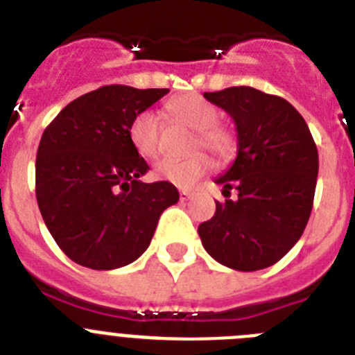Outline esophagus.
<instances>
[{
  "mask_svg": "<svg viewBox=\"0 0 355 355\" xmlns=\"http://www.w3.org/2000/svg\"><path fill=\"white\" fill-rule=\"evenodd\" d=\"M180 199L183 200V202H184V200H190V199H192V193L188 192V190H181V192H180Z\"/></svg>",
  "mask_w": 355,
  "mask_h": 355,
  "instance_id": "1",
  "label": "esophagus"
}]
</instances>
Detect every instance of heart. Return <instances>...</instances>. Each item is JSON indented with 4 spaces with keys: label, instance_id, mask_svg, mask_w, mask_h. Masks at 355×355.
Instances as JSON below:
<instances>
[{
    "label": "heart",
    "instance_id": "heart-1",
    "mask_svg": "<svg viewBox=\"0 0 355 355\" xmlns=\"http://www.w3.org/2000/svg\"><path fill=\"white\" fill-rule=\"evenodd\" d=\"M167 112L174 121L181 122L187 128L193 130L192 149L205 147L218 159H225L231 156L234 149L233 135L224 126L216 124L218 121V110L206 101L200 94H183L175 97L167 105ZM159 117L158 114L144 110L135 115L128 128L131 146L142 158H156L159 150ZM211 167L208 156L205 153H192L183 159H162L156 165V178L180 188H190L196 184L200 175L206 174Z\"/></svg>",
    "mask_w": 355,
    "mask_h": 355
}]
</instances>
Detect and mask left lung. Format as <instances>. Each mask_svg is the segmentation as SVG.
Wrapping results in <instances>:
<instances>
[{"mask_svg": "<svg viewBox=\"0 0 355 355\" xmlns=\"http://www.w3.org/2000/svg\"><path fill=\"white\" fill-rule=\"evenodd\" d=\"M231 115L238 135L233 165L215 180L224 196L199 225L202 247L233 270L254 272L286 256L306 229L315 199L318 150L302 115L283 97L252 87L205 92Z\"/></svg>", "mask_w": 355, "mask_h": 355, "instance_id": "obj_1", "label": "left lung"}]
</instances>
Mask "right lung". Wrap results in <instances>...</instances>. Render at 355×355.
Listing matches in <instances>:
<instances>
[{
    "mask_svg": "<svg viewBox=\"0 0 355 355\" xmlns=\"http://www.w3.org/2000/svg\"><path fill=\"white\" fill-rule=\"evenodd\" d=\"M167 92L106 85L69 103L42 133L37 202L51 236L78 265L114 270L139 259L159 215L180 200L168 181H140L149 165L128 137L131 119Z\"/></svg>",
    "mask_w": 355,
    "mask_h": 355,
    "instance_id": "1",
    "label": "right lung"
}]
</instances>
